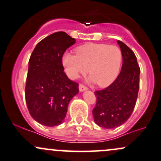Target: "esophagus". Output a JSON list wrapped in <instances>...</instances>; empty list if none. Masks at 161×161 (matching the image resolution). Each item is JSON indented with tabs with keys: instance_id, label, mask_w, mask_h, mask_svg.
I'll return each mask as SVG.
<instances>
[{
	"instance_id": "obj_1",
	"label": "esophagus",
	"mask_w": 161,
	"mask_h": 161,
	"mask_svg": "<svg viewBox=\"0 0 161 161\" xmlns=\"http://www.w3.org/2000/svg\"><path fill=\"white\" fill-rule=\"evenodd\" d=\"M86 90H87V87H86V86L83 85V84H80V85H79V90H80V92H83Z\"/></svg>"
}]
</instances>
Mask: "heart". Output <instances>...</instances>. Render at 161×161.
Here are the masks:
<instances>
[{"instance_id": "heart-1", "label": "heart", "mask_w": 161, "mask_h": 161, "mask_svg": "<svg viewBox=\"0 0 161 161\" xmlns=\"http://www.w3.org/2000/svg\"><path fill=\"white\" fill-rule=\"evenodd\" d=\"M76 54L67 52L61 62L66 75L76 80L88 72L89 80L100 86H107L115 80L122 64V52L115 46L87 43L76 48Z\"/></svg>"}]
</instances>
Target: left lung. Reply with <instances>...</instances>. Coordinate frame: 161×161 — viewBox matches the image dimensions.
<instances>
[{
  "instance_id": "obj_1",
  "label": "left lung",
  "mask_w": 161,
  "mask_h": 161,
  "mask_svg": "<svg viewBox=\"0 0 161 161\" xmlns=\"http://www.w3.org/2000/svg\"><path fill=\"white\" fill-rule=\"evenodd\" d=\"M122 55L120 74L114 82L103 90L95 91L97 104L93 109L95 123L111 129L126 122L132 113L139 90L140 68L132 50L117 41Z\"/></svg>"
}]
</instances>
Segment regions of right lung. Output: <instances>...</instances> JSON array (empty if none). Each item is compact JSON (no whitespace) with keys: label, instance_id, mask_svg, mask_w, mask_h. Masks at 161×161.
<instances>
[{"label":"right lung","instance_id":"obj_1","mask_svg":"<svg viewBox=\"0 0 161 161\" xmlns=\"http://www.w3.org/2000/svg\"><path fill=\"white\" fill-rule=\"evenodd\" d=\"M75 42L66 32H55L39 42L30 56L26 106L32 118L45 126L62 123L70 101L79 92L78 84L67 77L61 62L64 52Z\"/></svg>","mask_w":161,"mask_h":161}]
</instances>
